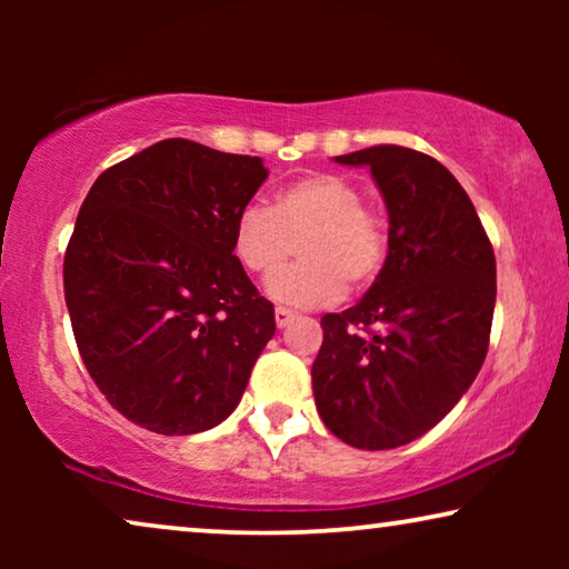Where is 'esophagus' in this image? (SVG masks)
<instances>
[{"instance_id": "esophagus-1", "label": "esophagus", "mask_w": 569, "mask_h": 569, "mask_svg": "<svg viewBox=\"0 0 569 569\" xmlns=\"http://www.w3.org/2000/svg\"><path fill=\"white\" fill-rule=\"evenodd\" d=\"M274 321H277L279 329H284V326H290L295 321V313H292V310H287V308H277L274 310Z\"/></svg>"}]
</instances>
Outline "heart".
<instances>
[{"instance_id":"heart-1","label":"heart","mask_w":569,"mask_h":569,"mask_svg":"<svg viewBox=\"0 0 569 569\" xmlns=\"http://www.w3.org/2000/svg\"><path fill=\"white\" fill-rule=\"evenodd\" d=\"M362 189L337 173H310L284 183L269 207L248 204L232 228V256L253 277H270L301 240L300 264L269 279L279 306L323 308L347 284L376 282L388 253L386 222L362 204Z\"/></svg>"}]
</instances>
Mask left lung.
<instances>
[{
    "label": "left lung",
    "instance_id": "1",
    "mask_svg": "<svg viewBox=\"0 0 569 569\" xmlns=\"http://www.w3.org/2000/svg\"><path fill=\"white\" fill-rule=\"evenodd\" d=\"M333 160L370 168L386 201L388 256L355 308L321 318L316 409L347 446L399 448L432 430L481 370L495 251L469 193L430 154L378 144Z\"/></svg>",
    "mask_w": 569,
    "mask_h": 569
}]
</instances>
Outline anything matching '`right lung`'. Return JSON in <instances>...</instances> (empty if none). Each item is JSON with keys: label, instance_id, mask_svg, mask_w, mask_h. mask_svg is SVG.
Masks as SVG:
<instances>
[{"label": "right lung", "instance_id": "add662e5", "mask_svg": "<svg viewBox=\"0 0 569 569\" xmlns=\"http://www.w3.org/2000/svg\"><path fill=\"white\" fill-rule=\"evenodd\" d=\"M267 176L261 158L162 139L84 197L64 298L84 368L129 422L197 435L240 403L277 323L232 228Z\"/></svg>", "mask_w": 569, "mask_h": 569}]
</instances>
